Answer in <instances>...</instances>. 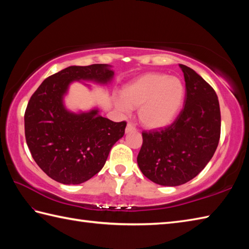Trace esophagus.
Listing matches in <instances>:
<instances>
[{"label":"esophagus","mask_w":249,"mask_h":249,"mask_svg":"<svg viewBox=\"0 0 249 249\" xmlns=\"http://www.w3.org/2000/svg\"><path fill=\"white\" fill-rule=\"evenodd\" d=\"M136 129V127H135V126L133 125V124H131V123H128L127 124V126H126V133H130V131H133V130H135Z\"/></svg>","instance_id":"1"}]
</instances>
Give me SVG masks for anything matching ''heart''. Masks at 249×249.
<instances>
[{"label": "heart", "mask_w": 249, "mask_h": 249, "mask_svg": "<svg viewBox=\"0 0 249 249\" xmlns=\"http://www.w3.org/2000/svg\"><path fill=\"white\" fill-rule=\"evenodd\" d=\"M184 97L185 87L181 79L162 72H150L123 89L118 106L125 112L139 108L141 123L149 128H160L176 119Z\"/></svg>", "instance_id": "1"}]
</instances>
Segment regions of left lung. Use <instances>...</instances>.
<instances>
[{"label": "left lung", "mask_w": 249, "mask_h": 249, "mask_svg": "<svg viewBox=\"0 0 249 249\" xmlns=\"http://www.w3.org/2000/svg\"><path fill=\"white\" fill-rule=\"evenodd\" d=\"M184 72L185 106L171 125L142 131L137 157L152 182L178 186L197 177L213 157L220 138V108L214 89L190 67Z\"/></svg>", "instance_id": "8db88e82"}]
</instances>
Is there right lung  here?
Returning <instances> with one entry per match:
<instances>
[{
    "label": "right lung",
    "instance_id": "add662e5",
    "mask_svg": "<svg viewBox=\"0 0 249 249\" xmlns=\"http://www.w3.org/2000/svg\"><path fill=\"white\" fill-rule=\"evenodd\" d=\"M106 64L70 66L43 81L24 113L26 144L37 165L62 184H80L97 174L111 147L125 134L126 122H113L91 112L73 114L63 106V95L73 80L110 81Z\"/></svg>",
    "mask_w": 249,
    "mask_h": 249
}]
</instances>
